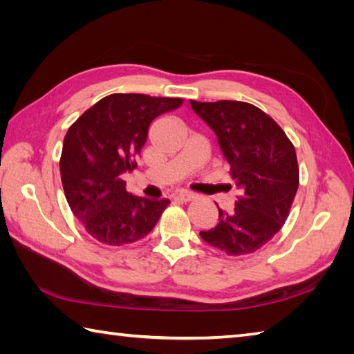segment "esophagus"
<instances>
[{
  "label": "esophagus",
  "mask_w": 354,
  "mask_h": 354,
  "mask_svg": "<svg viewBox=\"0 0 354 354\" xmlns=\"http://www.w3.org/2000/svg\"><path fill=\"white\" fill-rule=\"evenodd\" d=\"M193 198H194V194L192 192H185V190H181L175 194V199L181 201V202H190Z\"/></svg>",
  "instance_id": "esophagus-1"
}]
</instances>
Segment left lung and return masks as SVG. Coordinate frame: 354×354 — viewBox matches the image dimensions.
<instances>
[{"mask_svg":"<svg viewBox=\"0 0 354 354\" xmlns=\"http://www.w3.org/2000/svg\"><path fill=\"white\" fill-rule=\"evenodd\" d=\"M212 127L230 176L242 190L232 212L219 208V223L201 231L204 242L227 255H246L268 243L288 219L299 184L295 147L266 112L246 102H194Z\"/></svg>","mask_w":354,"mask_h":354,"instance_id":"1","label":"left lung"}]
</instances>
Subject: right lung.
Wrapping results in <instances>:
<instances>
[{"mask_svg":"<svg viewBox=\"0 0 354 354\" xmlns=\"http://www.w3.org/2000/svg\"><path fill=\"white\" fill-rule=\"evenodd\" d=\"M183 103L170 97L111 94L70 126L59 161L64 193L73 214L100 243L122 246L146 237L170 204L132 196L122 175L137 169L150 123Z\"/></svg>","mask_w":354,"mask_h":354,"instance_id":"obj_1","label":"right lung"}]
</instances>
